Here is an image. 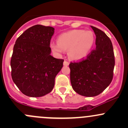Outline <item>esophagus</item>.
Here are the masks:
<instances>
[{"label":"esophagus","mask_w":128,"mask_h":128,"mask_svg":"<svg viewBox=\"0 0 128 128\" xmlns=\"http://www.w3.org/2000/svg\"><path fill=\"white\" fill-rule=\"evenodd\" d=\"M69 64V62L68 61V60H64V66H68Z\"/></svg>","instance_id":"34e87169"}]
</instances>
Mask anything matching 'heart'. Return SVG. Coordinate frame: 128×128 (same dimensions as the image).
<instances>
[{
    "label": "heart",
    "instance_id": "1",
    "mask_svg": "<svg viewBox=\"0 0 128 128\" xmlns=\"http://www.w3.org/2000/svg\"><path fill=\"white\" fill-rule=\"evenodd\" d=\"M95 35L90 30H74L62 33L58 42H51L52 51L60 54L68 50V55L74 60H79L88 55L95 42Z\"/></svg>",
    "mask_w": 128,
    "mask_h": 128
}]
</instances>
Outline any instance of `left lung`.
Listing matches in <instances>:
<instances>
[{
	"label": "left lung",
	"instance_id": "left-lung-1",
	"mask_svg": "<svg viewBox=\"0 0 128 128\" xmlns=\"http://www.w3.org/2000/svg\"><path fill=\"white\" fill-rule=\"evenodd\" d=\"M91 27L96 35V49L85 59L69 64L72 88L86 96H96L106 88L113 80L115 64L110 38L98 28Z\"/></svg>",
	"mask_w": 128,
	"mask_h": 128
}]
</instances>
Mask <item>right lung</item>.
Wrapping results in <instances>:
<instances>
[{
    "label": "right lung",
    "instance_id": "add662e5",
    "mask_svg": "<svg viewBox=\"0 0 128 128\" xmlns=\"http://www.w3.org/2000/svg\"><path fill=\"white\" fill-rule=\"evenodd\" d=\"M54 32L52 27L36 24L16 40L10 60L11 76L26 96L40 97L51 92L55 77L62 68L64 59L50 55Z\"/></svg>",
    "mask_w": 128,
    "mask_h": 128
}]
</instances>
